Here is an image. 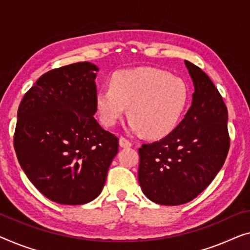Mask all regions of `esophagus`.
Returning <instances> with one entry per match:
<instances>
[{"label":"esophagus","instance_id":"34e87169","mask_svg":"<svg viewBox=\"0 0 250 250\" xmlns=\"http://www.w3.org/2000/svg\"><path fill=\"white\" fill-rule=\"evenodd\" d=\"M119 144H120L121 147L126 148V147H131L132 146V143L130 141L129 139H126L125 137H120V139H119Z\"/></svg>","mask_w":250,"mask_h":250}]
</instances>
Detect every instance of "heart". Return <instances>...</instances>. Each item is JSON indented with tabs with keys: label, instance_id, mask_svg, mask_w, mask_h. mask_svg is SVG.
<instances>
[{
	"label": "heart",
	"instance_id": "1",
	"mask_svg": "<svg viewBox=\"0 0 250 250\" xmlns=\"http://www.w3.org/2000/svg\"><path fill=\"white\" fill-rule=\"evenodd\" d=\"M188 101V88L183 80L150 67L115 73L110 87L96 94L104 125H115L128 106L130 126L149 138H161L173 131Z\"/></svg>",
	"mask_w": 250,
	"mask_h": 250
}]
</instances>
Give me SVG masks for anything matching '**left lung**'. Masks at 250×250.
<instances>
[{
  "label": "left lung",
  "instance_id": "obj_1",
  "mask_svg": "<svg viewBox=\"0 0 250 250\" xmlns=\"http://www.w3.org/2000/svg\"><path fill=\"white\" fill-rule=\"evenodd\" d=\"M195 92L181 124L163 139L139 149L138 181L144 194L162 206L188 203L213 181L228 155V110L200 67L185 61Z\"/></svg>",
  "mask_w": 250,
  "mask_h": 250
}]
</instances>
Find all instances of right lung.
I'll list each match as a JSON object with an SVG mask.
<instances>
[{
    "instance_id": "1",
    "label": "right lung",
    "mask_w": 250,
    "mask_h": 250,
    "mask_svg": "<svg viewBox=\"0 0 250 250\" xmlns=\"http://www.w3.org/2000/svg\"><path fill=\"white\" fill-rule=\"evenodd\" d=\"M95 70L88 62L44 73L18 109L14 149L30 182L59 204H84L101 193L119 138L94 119Z\"/></svg>"
}]
</instances>
